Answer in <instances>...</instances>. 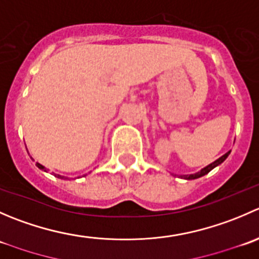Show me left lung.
I'll use <instances>...</instances> for the list:
<instances>
[{
  "label": "left lung",
  "mask_w": 259,
  "mask_h": 259,
  "mask_svg": "<svg viewBox=\"0 0 259 259\" xmlns=\"http://www.w3.org/2000/svg\"><path fill=\"white\" fill-rule=\"evenodd\" d=\"M229 154H231V151H228V153H226V154H224V155H222L221 158L217 159L215 161H213V163L209 164V165H207V166H205V168H203L202 170L198 171V173H195V174H190V176H183V177H184V178H185V179H188V180L200 178V177H203V176H205V174L209 173V171L211 170V169H214V168H215V166H218L219 164L223 163V161L226 160L227 158H228Z\"/></svg>",
  "instance_id": "left-lung-1"
}]
</instances>
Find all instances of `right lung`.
I'll return each instance as SVG.
<instances>
[{"mask_svg": "<svg viewBox=\"0 0 259 259\" xmlns=\"http://www.w3.org/2000/svg\"><path fill=\"white\" fill-rule=\"evenodd\" d=\"M36 165H37V168H40V169H42V170H45V166H44V165H41V164H38V163H36ZM57 177H59V178H65V177H61V176H57ZM65 179H66V178H65Z\"/></svg>", "mask_w": 259, "mask_h": 259, "instance_id": "obj_1", "label": "right lung"}]
</instances>
